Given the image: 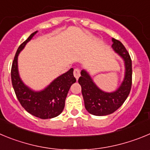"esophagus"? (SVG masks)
<instances>
[{"instance_id":"34e87169","label":"esophagus","mask_w":150,"mask_h":150,"mask_svg":"<svg viewBox=\"0 0 150 150\" xmlns=\"http://www.w3.org/2000/svg\"><path fill=\"white\" fill-rule=\"evenodd\" d=\"M74 76H75V78L76 79V80H77V79H79V76H80V71H79V68H75V69H74Z\"/></svg>"}]
</instances>
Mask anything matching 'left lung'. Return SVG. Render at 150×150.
Listing matches in <instances>:
<instances>
[{"mask_svg": "<svg viewBox=\"0 0 150 150\" xmlns=\"http://www.w3.org/2000/svg\"><path fill=\"white\" fill-rule=\"evenodd\" d=\"M112 47L124 62V79L120 87L115 91H103L85 70L81 71V76L78 80L82 87L85 107L89 113L96 116H105L115 112L123 105L131 90L132 69L130 56L120 41L112 38Z\"/></svg>", "mask_w": 150, "mask_h": 150, "instance_id": "left-lung-1", "label": "left lung"}]
</instances>
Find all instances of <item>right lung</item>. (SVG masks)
Wrapping results in <instances>:
<instances>
[{
    "mask_svg": "<svg viewBox=\"0 0 150 150\" xmlns=\"http://www.w3.org/2000/svg\"><path fill=\"white\" fill-rule=\"evenodd\" d=\"M38 31L33 33L18 48L11 69V78L15 93L23 108L33 116L41 119H50L62 112L64 102L71 85L76 82L74 69L62 74L45 89L35 91L24 84L19 76L18 57L27 42L32 39Z\"/></svg>",
    "mask_w": 150,
    "mask_h": 150,
    "instance_id": "1",
    "label": "right lung"
}]
</instances>
